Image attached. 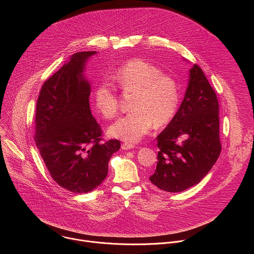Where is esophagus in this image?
Listing matches in <instances>:
<instances>
[{
  "label": "esophagus",
  "mask_w": 254,
  "mask_h": 254,
  "mask_svg": "<svg viewBox=\"0 0 254 254\" xmlns=\"http://www.w3.org/2000/svg\"><path fill=\"white\" fill-rule=\"evenodd\" d=\"M122 148H123V150H130V149L135 148V146L133 143H130V142H124Z\"/></svg>",
  "instance_id": "34e87169"
}]
</instances>
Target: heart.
<instances>
[{
  "instance_id": "b5f03b06",
  "label": "heart",
  "mask_w": 254,
  "mask_h": 254,
  "mask_svg": "<svg viewBox=\"0 0 254 254\" xmlns=\"http://www.w3.org/2000/svg\"><path fill=\"white\" fill-rule=\"evenodd\" d=\"M114 82L124 92H134L132 111L110 127V134L125 141L135 142L146 135L156 124L163 126L175 116L180 101L176 80L156 65L142 59H132L119 67L113 74ZM93 103L105 119L119 113V97L115 88L105 80L93 91Z\"/></svg>"
}]
</instances>
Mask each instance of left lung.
<instances>
[{
  "label": "left lung",
  "mask_w": 254,
  "mask_h": 254,
  "mask_svg": "<svg viewBox=\"0 0 254 254\" xmlns=\"http://www.w3.org/2000/svg\"><path fill=\"white\" fill-rule=\"evenodd\" d=\"M158 163L151 182L167 192H182L198 184L221 153L219 102L197 64L179 111L157 136Z\"/></svg>",
  "instance_id": "8db88e82"
}]
</instances>
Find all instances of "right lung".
<instances>
[{
	"instance_id": "1",
	"label": "right lung",
	"mask_w": 254,
	"mask_h": 254,
	"mask_svg": "<svg viewBox=\"0 0 254 254\" xmlns=\"http://www.w3.org/2000/svg\"><path fill=\"white\" fill-rule=\"evenodd\" d=\"M95 51L77 52L43 83L36 104L35 142L52 179L76 194L88 193L106 178L119 139L103 140L91 115L90 85L82 72Z\"/></svg>"
}]
</instances>
